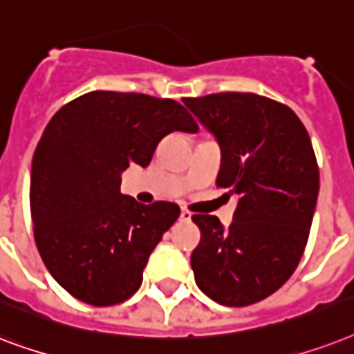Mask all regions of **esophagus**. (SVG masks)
<instances>
[{
	"instance_id": "esophagus-1",
	"label": "esophagus",
	"mask_w": 354,
	"mask_h": 354,
	"mask_svg": "<svg viewBox=\"0 0 354 354\" xmlns=\"http://www.w3.org/2000/svg\"><path fill=\"white\" fill-rule=\"evenodd\" d=\"M180 219H183V221H190V219H192V212L186 210V208H183V210H180Z\"/></svg>"
}]
</instances>
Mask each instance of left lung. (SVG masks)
<instances>
[{
	"label": "left lung",
	"instance_id": "8db88e82",
	"mask_svg": "<svg viewBox=\"0 0 354 354\" xmlns=\"http://www.w3.org/2000/svg\"><path fill=\"white\" fill-rule=\"evenodd\" d=\"M221 146L216 185L239 197L234 221L195 214V283L217 304L247 307L274 294L298 267L315 216L320 171L309 133L281 102L256 93L183 100Z\"/></svg>",
	"mask_w": 354,
	"mask_h": 354
}]
</instances>
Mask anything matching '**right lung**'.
Masks as SVG:
<instances>
[{
    "instance_id": "right-lung-1",
    "label": "right lung",
    "mask_w": 354,
    "mask_h": 354,
    "mask_svg": "<svg viewBox=\"0 0 354 354\" xmlns=\"http://www.w3.org/2000/svg\"><path fill=\"white\" fill-rule=\"evenodd\" d=\"M194 133L197 122L171 98L91 91L55 113L30 171L34 241L50 276L95 307L118 305L142 283V270L179 205H140L120 194L129 164L146 168L160 138Z\"/></svg>"
}]
</instances>
